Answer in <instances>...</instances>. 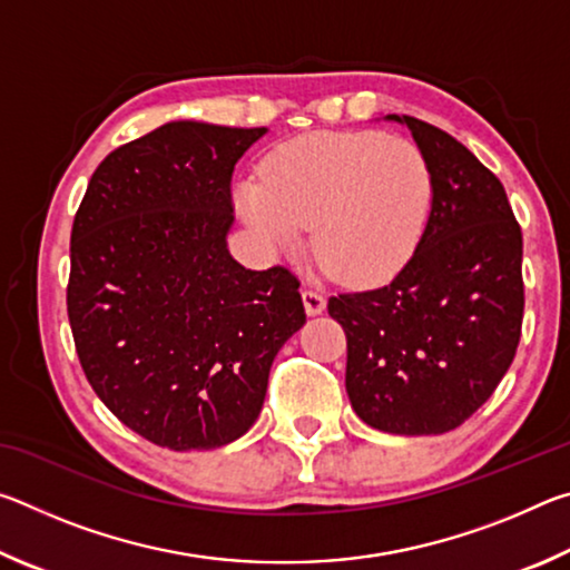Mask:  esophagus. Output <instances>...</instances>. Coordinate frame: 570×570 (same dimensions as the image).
Wrapping results in <instances>:
<instances>
[{"label": "esophagus", "mask_w": 570, "mask_h": 570, "mask_svg": "<svg viewBox=\"0 0 570 570\" xmlns=\"http://www.w3.org/2000/svg\"><path fill=\"white\" fill-rule=\"evenodd\" d=\"M302 298H304V308H306L308 316L322 314L324 308H326V298L320 292H312V288H304Z\"/></svg>", "instance_id": "obj_1"}]
</instances>
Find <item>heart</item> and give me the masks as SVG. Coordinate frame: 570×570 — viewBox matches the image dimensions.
<instances>
[{
	"label": "heart",
	"instance_id": "obj_1",
	"mask_svg": "<svg viewBox=\"0 0 570 570\" xmlns=\"http://www.w3.org/2000/svg\"><path fill=\"white\" fill-rule=\"evenodd\" d=\"M246 224L278 248L312 226V250L334 282L374 286L410 262L428 228L435 180L407 138L377 130L306 132L264 160V180L238 183Z\"/></svg>",
	"mask_w": 570,
	"mask_h": 570
}]
</instances>
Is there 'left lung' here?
<instances>
[{
	"label": "left lung",
	"mask_w": 570,
	"mask_h": 570,
	"mask_svg": "<svg viewBox=\"0 0 570 570\" xmlns=\"http://www.w3.org/2000/svg\"><path fill=\"white\" fill-rule=\"evenodd\" d=\"M435 200L417 250L387 286L330 298L346 334V394L370 428L442 435L488 402L523 324V236L493 173L410 115Z\"/></svg>",
	"instance_id": "obj_1"
}]
</instances>
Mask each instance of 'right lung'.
<instances>
[{"label":"right lung","mask_w":570,"mask_h":570,"mask_svg":"<svg viewBox=\"0 0 570 570\" xmlns=\"http://www.w3.org/2000/svg\"><path fill=\"white\" fill-rule=\"evenodd\" d=\"M266 128L173 120L92 173L70 238V316L85 377L115 417L160 448L246 435L268 372L306 322L282 266L228 254L230 176Z\"/></svg>","instance_id":"1"}]
</instances>
